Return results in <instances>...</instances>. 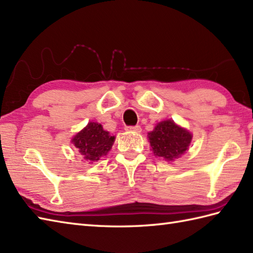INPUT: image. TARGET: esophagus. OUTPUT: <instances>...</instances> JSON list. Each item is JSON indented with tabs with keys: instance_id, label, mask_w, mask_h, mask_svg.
Segmentation results:
<instances>
[{
	"instance_id": "esophagus-1",
	"label": "esophagus",
	"mask_w": 253,
	"mask_h": 253,
	"mask_svg": "<svg viewBox=\"0 0 253 253\" xmlns=\"http://www.w3.org/2000/svg\"><path fill=\"white\" fill-rule=\"evenodd\" d=\"M127 130L135 131V132H140V131H141V127L139 126V125H136V126H128V127H127Z\"/></svg>"
}]
</instances>
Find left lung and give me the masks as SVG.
I'll return each mask as SVG.
<instances>
[{
  "label": "left lung",
  "instance_id": "8db88e82",
  "mask_svg": "<svg viewBox=\"0 0 253 253\" xmlns=\"http://www.w3.org/2000/svg\"><path fill=\"white\" fill-rule=\"evenodd\" d=\"M191 138L189 131L177 126L173 121L161 122L153 131L149 132L154 155L169 161L180 157L189 147Z\"/></svg>",
  "mask_w": 253,
  "mask_h": 253
}]
</instances>
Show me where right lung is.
Returning <instances> with one entry per match:
<instances>
[{
  "mask_svg": "<svg viewBox=\"0 0 253 253\" xmlns=\"http://www.w3.org/2000/svg\"><path fill=\"white\" fill-rule=\"evenodd\" d=\"M114 137L103 129L102 125L98 123H89L87 127L78 132L73 138L75 147L78 149L80 154L85 160L98 161L102 155H106L110 151Z\"/></svg>",
  "mask_w": 253,
  "mask_h": 253,
  "instance_id": "right-lung-1",
  "label": "right lung"
}]
</instances>
